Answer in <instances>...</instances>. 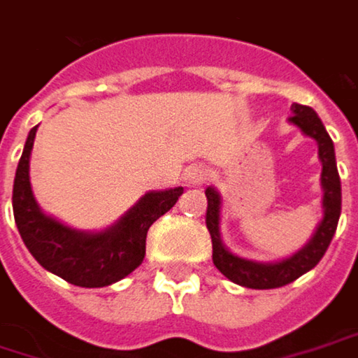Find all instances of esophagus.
<instances>
[{"label":"esophagus","instance_id":"34e87169","mask_svg":"<svg viewBox=\"0 0 358 358\" xmlns=\"http://www.w3.org/2000/svg\"><path fill=\"white\" fill-rule=\"evenodd\" d=\"M208 176V172H206V168L204 166H200V164H194V166H190L188 170H186V174H184V178L188 184H202L204 180Z\"/></svg>","mask_w":358,"mask_h":358}]
</instances>
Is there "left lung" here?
<instances>
[{"label": "left lung", "mask_w": 358, "mask_h": 358, "mask_svg": "<svg viewBox=\"0 0 358 358\" xmlns=\"http://www.w3.org/2000/svg\"><path fill=\"white\" fill-rule=\"evenodd\" d=\"M292 117L289 121L298 125L306 136L314 137L318 141V156L322 159V206L324 217L318 224L314 237L308 241L304 249H300L296 255L280 263H257L241 259L227 251L219 235V221H221V196L215 188H206L204 194L208 200L206 206V229L210 233L213 241V263L221 271L224 278H229L235 284L251 287V289H273L282 285L292 284L306 271L316 267V263L324 257L326 249L336 233V224L341 217V176L336 170V158H334V145L332 139L326 134L324 125L320 117L316 115L314 109L306 105H292Z\"/></svg>", "instance_id": "obj_1"}]
</instances>
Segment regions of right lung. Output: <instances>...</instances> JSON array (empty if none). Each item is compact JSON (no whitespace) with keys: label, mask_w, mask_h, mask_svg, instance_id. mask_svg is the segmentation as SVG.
Returning <instances> with one entry per match:
<instances>
[{"label":"right lung","mask_w":358,"mask_h":358,"mask_svg":"<svg viewBox=\"0 0 358 358\" xmlns=\"http://www.w3.org/2000/svg\"><path fill=\"white\" fill-rule=\"evenodd\" d=\"M38 125L26 139L13 180V219L34 259L44 269L80 287H103L129 275L145 255L148 229L168 213L184 188L148 192L103 233H83L46 217L30 186V152Z\"/></svg>","instance_id":"right-lung-1"}]
</instances>
